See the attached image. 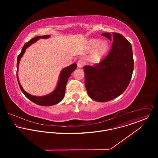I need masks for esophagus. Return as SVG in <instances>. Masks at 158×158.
<instances>
[{
    "instance_id": "obj_1",
    "label": "esophagus",
    "mask_w": 158,
    "mask_h": 158,
    "mask_svg": "<svg viewBox=\"0 0 158 158\" xmlns=\"http://www.w3.org/2000/svg\"><path fill=\"white\" fill-rule=\"evenodd\" d=\"M85 64V62L82 60H80L77 62V66L79 68H82Z\"/></svg>"
}]
</instances>
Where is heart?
Returning a JSON list of instances; mask_svg holds the SVG:
<instances>
[{
    "label": "heart",
    "mask_w": 158,
    "mask_h": 158,
    "mask_svg": "<svg viewBox=\"0 0 158 158\" xmlns=\"http://www.w3.org/2000/svg\"><path fill=\"white\" fill-rule=\"evenodd\" d=\"M90 46L92 48H94L92 53V58L95 60L98 61L106 53L109 45L106 41H103L100 43L98 40L92 39L90 41Z\"/></svg>",
    "instance_id": "1"
}]
</instances>
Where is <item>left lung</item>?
I'll return each instance as SVG.
<instances>
[{
  "mask_svg": "<svg viewBox=\"0 0 158 158\" xmlns=\"http://www.w3.org/2000/svg\"><path fill=\"white\" fill-rule=\"evenodd\" d=\"M102 36L113 41L107 56L97 64L83 67L85 83L90 98L106 102L117 97L127 88L134 68L131 44L123 35L104 33Z\"/></svg>",
  "mask_w": 158,
  "mask_h": 158,
  "instance_id": "obj_1",
  "label": "left lung"
}]
</instances>
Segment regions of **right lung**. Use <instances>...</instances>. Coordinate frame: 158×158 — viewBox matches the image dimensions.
I'll return each instance as SVG.
<instances>
[{
  "instance_id": "add662e5",
  "label": "right lung",
  "mask_w": 158,
  "mask_h": 158,
  "mask_svg": "<svg viewBox=\"0 0 158 158\" xmlns=\"http://www.w3.org/2000/svg\"><path fill=\"white\" fill-rule=\"evenodd\" d=\"M50 35H44V36H36L31 40H30L28 42L26 43L22 48V51L20 53V54L18 55V61H17V79L18 81L19 86L20 87V89L21 91L23 92V94L24 95L30 100L35 103V104H37L38 105L41 106H52L55 104L58 103L60 102L63 98H64V96L65 95V90H66V84L68 83V79L69 77L70 76L71 73L76 69L77 68V64L74 63L72 64L70 66H69L66 68H64L60 75L59 79H58V82L56 86V88L51 93L44 95V96H34L32 95L28 92H27L25 90L23 89V87L21 86V85L19 82V78H18V69H19V64L20 60L21 58L23 57V55L24 54L25 50L31 44L35 43L36 41H37L40 38L43 39H47L50 38Z\"/></svg>"
}]
</instances>
